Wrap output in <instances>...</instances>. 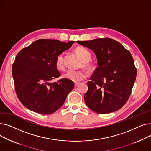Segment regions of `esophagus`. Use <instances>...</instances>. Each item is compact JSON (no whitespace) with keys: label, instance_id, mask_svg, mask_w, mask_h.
I'll list each match as a JSON object with an SVG mask.
<instances>
[{"label":"esophagus","instance_id":"esophagus-1","mask_svg":"<svg viewBox=\"0 0 151 151\" xmlns=\"http://www.w3.org/2000/svg\"><path fill=\"white\" fill-rule=\"evenodd\" d=\"M79 84H80L79 83H75V87H77L79 85Z\"/></svg>","mask_w":151,"mask_h":151}]
</instances>
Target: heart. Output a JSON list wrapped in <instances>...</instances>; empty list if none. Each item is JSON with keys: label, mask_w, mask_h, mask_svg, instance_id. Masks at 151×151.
<instances>
[{"label": "heart", "mask_w": 151, "mask_h": 151, "mask_svg": "<svg viewBox=\"0 0 151 151\" xmlns=\"http://www.w3.org/2000/svg\"><path fill=\"white\" fill-rule=\"evenodd\" d=\"M75 52L83 62V67L84 68L88 70H92L95 68L96 65L89 62L91 58V54L88 50L83 47H78L75 49ZM63 58H64V54L63 53L58 54L55 58V66L59 70L64 69ZM86 76V73L83 70H68L62 75V77L63 78L75 83L84 80Z\"/></svg>", "instance_id": "1"}]
</instances>
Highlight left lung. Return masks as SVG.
<instances>
[{
  "instance_id": "1",
  "label": "left lung",
  "mask_w": 151,
  "mask_h": 151,
  "mask_svg": "<svg viewBox=\"0 0 151 151\" xmlns=\"http://www.w3.org/2000/svg\"><path fill=\"white\" fill-rule=\"evenodd\" d=\"M92 50L98 67L88 83L84 101L91 110L108 114L121 109L127 101L137 76V68L129 51L109 38L76 41Z\"/></svg>"
}]
</instances>
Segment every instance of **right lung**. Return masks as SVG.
I'll return each instance as SVG.
<instances>
[{
	"instance_id": "1",
	"label": "right lung",
	"mask_w": 151,
	"mask_h": 151,
	"mask_svg": "<svg viewBox=\"0 0 151 151\" xmlns=\"http://www.w3.org/2000/svg\"><path fill=\"white\" fill-rule=\"evenodd\" d=\"M74 43L40 39L18 53L12 76L17 97L25 107L39 114H50L62 106L74 83L65 78L57 83L50 81L60 76L55 63L57 55Z\"/></svg>"
}]
</instances>
